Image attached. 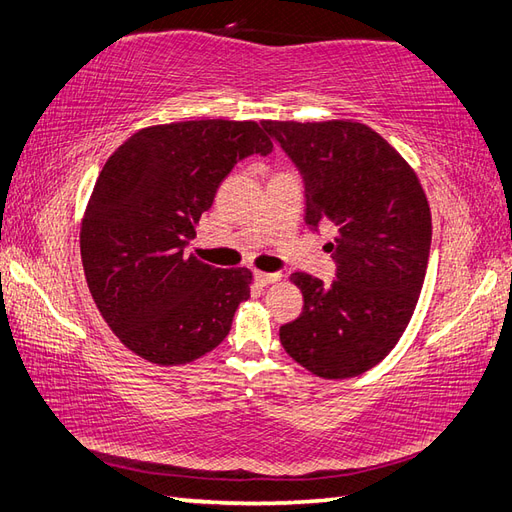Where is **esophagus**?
Listing matches in <instances>:
<instances>
[{"instance_id": "esophagus-1", "label": "esophagus", "mask_w": 512, "mask_h": 512, "mask_svg": "<svg viewBox=\"0 0 512 512\" xmlns=\"http://www.w3.org/2000/svg\"><path fill=\"white\" fill-rule=\"evenodd\" d=\"M254 278H256V282H258V285H263V287H267V285H271V282H276V280H280V274H267V271H256V274H254Z\"/></svg>"}]
</instances>
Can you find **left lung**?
I'll list each match as a JSON object with an SVG mask.
<instances>
[{
  "instance_id": "obj_1",
  "label": "left lung",
  "mask_w": 512,
  "mask_h": 512,
  "mask_svg": "<svg viewBox=\"0 0 512 512\" xmlns=\"http://www.w3.org/2000/svg\"><path fill=\"white\" fill-rule=\"evenodd\" d=\"M263 129L298 168L306 225L337 227L326 245L335 280L291 276L304 306L280 326V342L317 377H357L412 320L431 247L427 197L414 170L366 124L267 120Z\"/></svg>"
}]
</instances>
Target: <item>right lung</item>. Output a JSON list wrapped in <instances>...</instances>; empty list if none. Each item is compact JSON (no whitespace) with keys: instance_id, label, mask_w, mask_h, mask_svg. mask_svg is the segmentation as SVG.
Returning <instances> with one entry per match:
<instances>
[{"instance_id":"1","label":"right lung","mask_w":512,"mask_h":512,"mask_svg":"<svg viewBox=\"0 0 512 512\" xmlns=\"http://www.w3.org/2000/svg\"><path fill=\"white\" fill-rule=\"evenodd\" d=\"M271 151L256 122L190 120L133 133L100 170L81 227L85 278L135 355L179 366L230 333L252 274L201 263L186 247L232 168Z\"/></svg>"}]
</instances>
